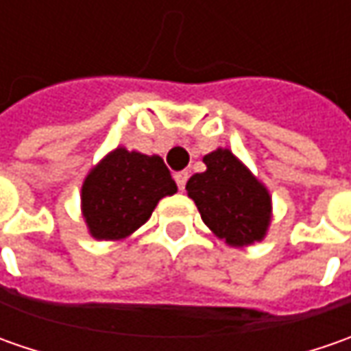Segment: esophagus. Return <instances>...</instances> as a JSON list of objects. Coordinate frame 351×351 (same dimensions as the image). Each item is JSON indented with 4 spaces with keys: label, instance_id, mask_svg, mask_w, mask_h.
I'll use <instances>...</instances> for the list:
<instances>
[{
    "label": "esophagus",
    "instance_id": "34e87169",
    "mask_svg": "<svg viewBox=\"0 0 351 351\" xmlns=\"http://www.w3.org/2000/svg\"><path fill=\"white\" fill-rule=\"evenodd\" d=\"M187 178H189V173H187L185 169H182V171H176V173H173V180H176V183H178L180 191H183V189H185Z\"/></svg>",
    "mask_w": 351,
    "mask_h": 351
}]
</instances>
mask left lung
I'll return each instance as SVG.
<instances>
[{
    "label": "left lung",
    "instance_id": "8db88e82",
    "mask_svg": "<svg viewBox=\"0 0 351 351\" xmlns=\"http://www.w3.org/2000/svg\"><path fill=\"white\" fill-rule=\"evenodd\" d=\"M203 162L207 169L189 178L185 185L203 223L230 246H248L262 240L271 213L267 189L230 150L219 148Z\"/></svg>",
    "mask_w": 351,
    "mask_h": 351
}]
</instances>
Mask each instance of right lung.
Wrapping results in <instances>:
<instances>
[{
  "label": "right lung",
  "instance_id": "obj_1",
  "mask_svg": "<svg viewBox=\"0 0 351 351\" xmlns=\"http://www.w3.org/2000/svg\"><path fill=\"white\" fill-rule=\"evenodd\" d=\"M178 185L160 156H144L117 148L82 187L84 217L97 240H121L141 228L162 197Z\"/></svg>",
  "mask_w": 351,
  "mask_h": 351
}]
</instances>
